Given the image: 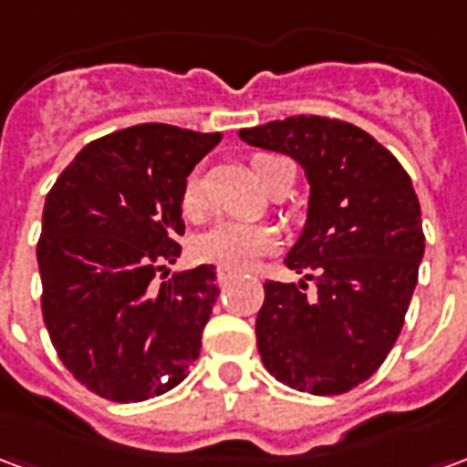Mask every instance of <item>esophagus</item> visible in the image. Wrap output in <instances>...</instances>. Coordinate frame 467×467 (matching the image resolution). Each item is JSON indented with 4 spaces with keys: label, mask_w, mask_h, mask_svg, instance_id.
Wrapping results in <instances>:
<instances>
[{
    "label": "esophagus",
    "mask_w": 467,
    "mask_h": 467,
    "mask_svg": "<svg viewBox=\"0 0 467 467\" xmlns=\"http://www.w3.org/2000/svg\"><path fill=\"white\" fill-rule=\"evenodd\" d=\"M234 280V273H227V270H217V283L227 285Z\"/></svg>",
    "instance_id": "34e87169"
}]
</instances>
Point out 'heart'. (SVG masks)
<instances>
[{
	"mask_svg": "<svg viewBox=\"0 0 467 467\" xmlns=\"http://www.w3.org/2000/svg\"><path fill=\"white\" fill-rule=\"evenodd\" d=\"M277 160L273 154H257L253 160V172L257 182L263 184L267 164ZM182 210L187 217L200 220L204 214V192L202 177L192 172L187 177L182 190ZM277 244V233L265 224L247 223H217L194 240V257L200 263L214 265L227 273H243L250 270L260 257L270 254Z\"/></svg>",
	"mask_w": 467,
	"mask_h": 467,
	"instance_id": "b5f03b06",
	"label": "heart"
}]
</instances>
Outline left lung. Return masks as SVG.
<instances>
[{"label": "left lung", "instance_id": "8db88e82", "mask_svg": "<svg viewBox=\"0 0 467 467\" xmlns=\"http://www.w3.org/2000/svg\"><path fill=\"white\" fill-rule=\"evenodd\" d=\"M293 157L310 182L303 234L285 257L313 279L265 283L254 333L265 368L287 388L340 395L368 380L405 323L425 253L420 202L402 164L343 119L300 115L240 130Z\"/></svg>", "mask_w": 467, "mask_h": 467}]
</instances>
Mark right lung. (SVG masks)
Instances as JSON below:
<instances>
[{
	"label": "right lung",
	"instance_id": "1",
	"mask_svg": "<svg viewBox=\"0 0 467 467\" xmlns=\"http://www.w3.org/2000/svg\"><path fill=\"white\" fill-rule=\"evenodd\" d=\"M220 140L134 124L87 144L47 194L36 243L42 315L59 360L99 398H157L200 355L220 295L214 265L172 277L164 265L182 253L187 174Z\"/></svg>",
	"mask_w": 467,
	"mask_h": 467
}]
</instances>
